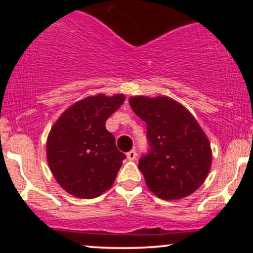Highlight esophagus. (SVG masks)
I'll return each instance as SVG.
<instances>
[{
    "instance_id": "1",
    "label": "esophagus",
    "mask_w": 253,
    "mask_h": 253,
    "mask_svg": "<svg viewBox=\"0 0 253 253\" xmlns=\"http://www.w3.org/2000/svg\"><path fill=\"white\" fill-rule=\"evenodd\" d=\"M127 159H128V161H134V159L136 158V152H135V150H132V151H129V152H127Z\"/></svg>"
}]
</instances>
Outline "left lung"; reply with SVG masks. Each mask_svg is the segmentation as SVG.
Here are the masks:
<instances>
[{
  "label": "left lung",
  "instance_id": "obj_1",
  "mask_svg": "<svg viewBox=\"0 0 253 253\" xmlns=\"http://www.w3.org/2000/svg\"><path fill=\"white\" fill-rule=\"evenodd\" d=\"M129 106L147 126L149 150L138 167L149 189L167 201L193 194L211 164L210 141L193 115L165 96L130 97Z\"/></svg>",
  "mask_w": 253,
  "mask_h": 253
}]
</instances>
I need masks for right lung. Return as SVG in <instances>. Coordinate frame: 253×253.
<instances>
[{
  "label": "right lung",
  "instance_id": "1",
  "mask_svg": "<svg viewBox=\"0 0 253 253\" xmlns=\"http://www.w3.org/2000/svg\"><path fill=\"white\" fill-rule=\"evenodd\" d=\"M124 95L100 94L72 104L52 127L47 162L64 190L94 199L109 189L126 156L117 149L106 121L124 103Z\"/></svg>",
  "mask_w": 253,
  "mask_h": 253
}]
</instances>
